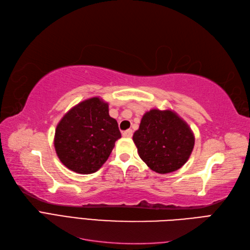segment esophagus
Segmentation results:
<instances>
[{
  "mask_svg": "<svg viewBox=\"0 0 250 250\" xmlns=\"http://www.w3.org/2000/svg\"><path fill=\"white\" fill-rule=\"evenodd\" d=\"M123 136L126 137V138H131V137L133 136V131L132 130H126V131L123 132Z\"/></svg>",
  "mask_w": 250,
  "mask_h": 250,
  "instance_id": "obj_1",
  "label": "esophagus"
}]
</instances>
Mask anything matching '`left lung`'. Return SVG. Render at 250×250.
Returning a JSON list of instances; mask_svg holds the SVG:
<instances>
[{
  "label": "left lung",
  "instance_id": "1",
  "mask_svg": "<svg viewBox=\"0 0 250 250\" xmlns=\"http://www.w3.org/2000/svg\"><path fill=\"white\" fill-rule=\"evenodd\" d=\"M133 141L151 170L165 174L180 169L194 147V134L171 110L152 109L143 115Z\"/></svg>",
  "mask_w": 250,
  "mask_h": 250
}]
</instances>
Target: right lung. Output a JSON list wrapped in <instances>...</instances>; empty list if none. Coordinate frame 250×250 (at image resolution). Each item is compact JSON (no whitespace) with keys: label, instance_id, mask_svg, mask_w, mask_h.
Listing matches in <instances>:
<instances>
[{"label":"right lung","instance_id":"1","mask_svg":"<svg viewBox=\"0 0 250 250\" xmlns=\"http://www.w3.org/2000/svg\"><path fill=\"white\" fill-rule=\"evenodd\" d=\"M120 137L117 122L109 115L108 103L91 98L62 117L54 146L63 165L77 173L89 174L106 162Z\"/></svg>","mask_w":250,"mask_h":250}]
</instances>
